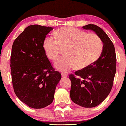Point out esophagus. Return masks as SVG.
Here are the masks:
<instances>
[{"label":"esophagus","mask_w":126,"mask_h":126,"mask_svg":"<svg viewBox=\"0 0 126 126\" xmlns=\"http://www.w3.org/2000/svg\"><path fill=\"white\" fill-rule=\"evenodd\" d=\"M62 76L64 77H67V74H66L65 73H64V72H62Z\"/></svg>","instance_id":"1"}]
</instances>
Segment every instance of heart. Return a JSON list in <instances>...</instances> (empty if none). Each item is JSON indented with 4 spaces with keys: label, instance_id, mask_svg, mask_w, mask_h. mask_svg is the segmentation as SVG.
I'll use <instances>...</instances> for the list:
<instances>
[{
    "label": "heart",
    "instance_id": "b5f03b06",
    "mask_svg": "<svg viewBox=\"0 0 126 126\" xmlns=\"http://www.w3.org/2000/svg\"><path fill=\"white\" fill-rule=\"evenodd\" d=\"M55 36H48L43 42V47L49 59L55 61L65 48V55L55 63V67L63 72L76 68H86L98 60L103 50L104 45L95 33L72 27H64L56 31Z\"/></svg>",
    "mask_w": 126,
    "mask_h": 126
}]
</instances>
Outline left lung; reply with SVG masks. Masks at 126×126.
I'll use <instances>...</instances> for the list:
<instances>
[{
  "mask_svg": "<svg viewBox=\"0 0 126 126\" xmlns=\"http://www.w3.org/2000/svg\"><path fill=\"white\" fill-rule=\"evenodd\" d=\"M83 29L94 31L104 45L102 54L90 66L70 74V98L72 102L86 108L96 107L110 93L116 73V58L112 42L102 28L88 24Z\"/></svg>",
  "mask_w": 126,
  "mask_h": 126,
  "instance_id": "8db88e82",
  "label": "left lung"
}]
</instances>
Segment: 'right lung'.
<instances>
[{
	"mask_svg": "<svg viewBox=\"0 0 126 126\" xmlns=\"http://www.w3.org/2000/svg\"><path fill=\"white\" fill-rule=\"evenodd\" d=\"M53 28L31 25L14 40L10 67L12 86L17 98L33 109L52 102L61 74L55 70L43 47L46 36Z\"/></svg>",
	"mask_w": 126,
	"mask_h": 126,
	"instance_id": "1",
	"label": "right lung"
}]
</instances>
